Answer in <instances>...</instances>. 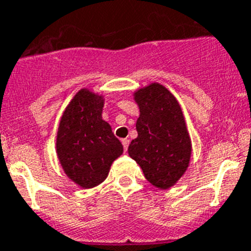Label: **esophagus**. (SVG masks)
Segmentation results:
<instances>
[{
  "label": "esophagus",
  "instance_id": "1",
  "mask_svg": "<svg viewBox=\"0 0 251 251\" xmlns=\"http://www.w3.org/2000/svg\"><path fill=\"white\" fill-rule=\"evenodd\" d=\"M121 142H123L124 150H125V152H126V151H127V148H128V144H130V140L123 139V140H121Z\"/></svg>",
  "mask_w": 251,
  "mask_h": 251
}]
</instances>
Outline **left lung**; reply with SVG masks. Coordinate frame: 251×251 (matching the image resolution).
<instances>
[{
  "label": "left lung",
  "instance_id": "obj_1",
  "mask_svg": "<svg viewBox=\"0 0 251 251\" xmlns=\"http://www.w3.org/2000/svg\"><path fill=\"white\" fill-rule=\"evenodd\" d=\"M140 116L137 137L128 146V155L140 165L146 179L160 189L173 186L189 166L190 137L179 103L159 83L135 94Z\"/></svg>",
  "mask_w": 251,
  "mask_h": 251
}]
</instances>
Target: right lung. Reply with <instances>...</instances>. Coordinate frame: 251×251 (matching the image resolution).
<instances>
[{
    "mask_svg": "<svg viewBox=\"0 0 251 251\" xmlns=\"http://www.w3.org/2000/svg\"><path fill=\"white\" fill-rule=\"evenodd\" d=\"M103 100L89 90H81L61 117L57 156L70 179L85 189L101 184L112 161L124 148L102 120Z\"/></svg>",
    "mask_w": 251,
    "mask_h": 251,
    "instance_id": "1",
    "label": "right lung"
}]
</instances>
